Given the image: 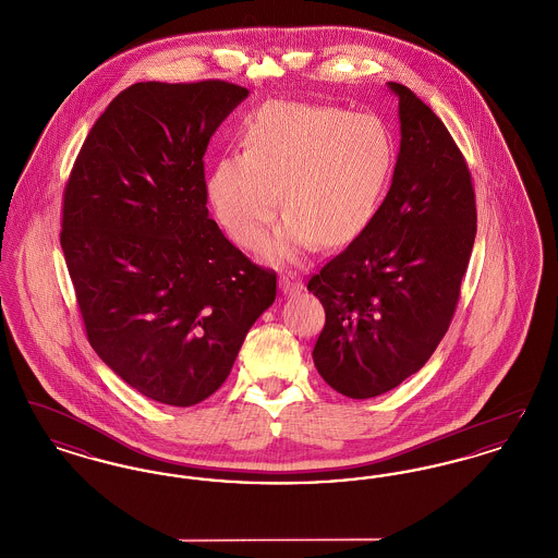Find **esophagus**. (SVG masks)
Wrapping results in <instances>:
<instances>
[{
  "instance_id": "1",
  "label": "esophagus",
  "mask_w": 558,
  "mask_h": 558,
  "mask_svg": "<svg viewBox=\"0 0 558 558\" xmlns=\"http://www.w3.org/2000/svg\"><path fill=\"white\" fill-rule=\"evenodd\" d=\"M278 287H280V291L284 292V294H292V292H299L303 289V282H301V278L296 274H282L278 278Z\"/></svg>"
}]
</instances>
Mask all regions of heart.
I'll return each mask as SVG.
<instances>
[{
	"label": "heart",
	"mask_w": 558,
	"mask_h": 558,
	"mask_svg": "<svg viewBox=\"0 0 558 558\" xmlns=\"http://www.w3.org/2000/svg\"><path fill=\"white\" fill-rule=\"evenodd\" d=\"M240 144L242 153L215 162L207 198L219 226L248 251L266 242L282 201L289 211L267 244L271 259H296L318 239L330 246L355 239L393 165L383 119L303 102L259 108Z\"/></svg>",
	"instance_id": "obj_1"
}]
</instances>
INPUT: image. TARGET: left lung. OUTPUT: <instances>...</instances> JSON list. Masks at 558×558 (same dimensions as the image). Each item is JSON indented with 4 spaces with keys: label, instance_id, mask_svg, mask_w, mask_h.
Returning a JSON list of instances; mask_svg holds the SVG:
<instances>
[{
    "label": "left lung",
    "instance_id": "obj_1",
    "mask_svg": "<svg viewBox=\"0 0 558 558\" xmlns=\"http://www.w3.org/2000/svg\"><path fill=\"white\" fill-rule=\"evenodd\" d=\"M393 182L368 226L307 282L326 324L319 376L368 399L421 371L450 328L477 234L469 165L448 128L405 85Z\"/></svg>",
    "mask_w": 558,
    "mask_h": 558
}]
</instances>
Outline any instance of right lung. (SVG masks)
<instances>
[{
	"label": "right lung",
	"instance_id": "right-lung-1",
	"mask_svg": "<svg viewBox=\"0 0 558 558\" xmlns=\"http://www.w3.org/2000/svg\"><path fill=\"white\" fill-rule=\"evenodd\" d=\"M248 96L228 81L133 83L87 133L62 198L60 244L89 345L146 398L213 396L276 299L207 209L205 153Z\"/></svg>",
	"mask_w": 558,
	"mask_h": 558
}]
</instances>
